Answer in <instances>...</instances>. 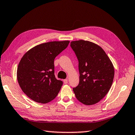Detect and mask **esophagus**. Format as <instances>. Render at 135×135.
<instances>
[{
  "label": "esophagus",
  "mask_w": 135,
  "mask_h": 135,
  "mask_svg": "<svg viewBox=\"0 0 135 135\" xmlns=\"http://www.w3.org/2000/svg\"><path fill=\"white\" fill-rule=\"evenodd\" d=\"M63 82H64V84H67V83H68V79H64V80H63Z\"/></svg>",
  "instance_id": "obj_1"
}]
</instances>
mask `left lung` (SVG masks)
Wrapping results in <instances>:
<instances>
[{
	"instance_id": "obj_1",
	"label": "left lung",
	"mask_w": 135,
	"mask_h": 135,
	"mask_svg": "<svg viewBox=\"0 0 135 135\" xmlns=\"http://www.w3.org/2000/svg\"><path fill=\"white\" fill-rule=\"evenodd\" d=\"M71 47L79 60V84L73 88L76 98L86 105L95 104L108 93L114 69L102 48L93 42L74 41Z\"/></svg>"
}]
</instances>
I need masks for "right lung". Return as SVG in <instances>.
<instances>
[{
  "instance_id": "right-lung-1",
  "label": "right lung",
  "mask_w": 135,
  "mask_h": 135,
  "mask_svg": "<svg viewBox=\"0 0 135 135\" xmlns=\"http://www.w3.org/2000/svg\"><path fill=\"white\" fill-rule=\"evenodd\" d=\"M69 41L45 42L28 50L17 66V79L22 91L32 100L47 103L55 98L63 85L54 74V60Z\"/></svg>"
}]
</instances>
